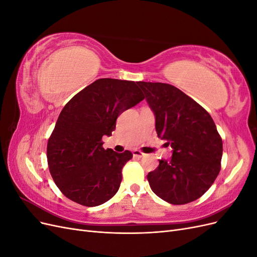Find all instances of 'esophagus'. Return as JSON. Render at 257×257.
<instances>
[{"label": "esophagus", "mask_w": 257, "mask_h": 257, "mask_svg": "<svg viewBox=\"0 0 257 257\" xmlns=\"http://www.w3.org/2000/svg\"><path fill=\"white\" fill-rule=\"evenodd\" d=\"M133 157L137 158V159H142V158L145 157V153H143L142 151H139V150H134L133 151Z\"/></svg>", "instance_id": "obj_1"}]
</instances>
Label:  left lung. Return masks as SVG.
Here are the masks:
<instances>
[{"label": "left lung", "mask_w": 257, "mask_h": 257, "mask_svg": "<svg viewBox=\"0 0 257 257\" xmlns=\"http://www.w3.org/2000/svg\"><path fill=\"white\" fill-rule=\"evenodd\" d=\"M155 116V130L173 149L147 178L154 194L173 205L198 199L221 169L222 139L203 107L172 84L137 82Z\"/></svg>", "instance_id": "1"}]
</instances>
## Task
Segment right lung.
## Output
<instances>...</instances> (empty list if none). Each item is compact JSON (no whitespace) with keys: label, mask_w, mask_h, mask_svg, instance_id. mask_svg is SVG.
Here are the masks:
<instances>
[{"label":"right lung","mask_w":257,"mask_h":257,"mask_svg":"<svg viewBox=\"0 0 257 257\" xmlns=\"http://www.w3.org/2000/svg\"><path fill=\"white\" fill-rule=\"evenodd\" d=\"M145 98L134 81L97 79L62 109L48 141L50 174L60 191L85 207L99 206L120 188L122 168L133 158L103 148V136H111L116 118Z\"/></svg>","instance_id":"right-lung-1"}]
</instances>
